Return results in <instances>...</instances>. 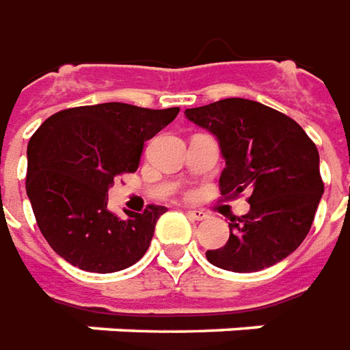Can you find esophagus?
I'll return each mask as SVG.
<instances>
[{
    "label": "esophagus",
    "instance_id": "34e87169",
    "mask_svg": "<svg viewBox=\"0 0 350 350\" xmlns=\"http://www.w3.org/2000/svg\"><path fill=\"white\" fill-rule=\"evenodd\" d=\"M187 215L192 220H198V222H202V220L209 219V215H207L205 211H200V209H188Z\"/></svg>",
    "mask_w": 350,
    "mask_h": 350
}]
</instances>
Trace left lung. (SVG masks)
I'll list each match as a JSON object with an SVG mask.
<instances>
[{"label":"left lung","instance_id":"obj_1","mask_svg":"<svg viewBox=\"0 0 350 350\" xmlns=\"http://www.w3.org/2000/svg\"><path fill=\"white\" fill-rule=\"evenodd\" d=\"M185 115L219 141L226 160L222 196L250 192V211L228 222L230 239L207 250V260L220 269L250 273L286 258L309 234L324 194L313 141L290 116L243 98L187 109Z\"/></svg>","mask_w":350,"mask_h":350}]
</instances>
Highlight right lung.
<instances>
[{"mask_svg": "<svg viewBox=\"0 0 350 350\" xmlns=\"http://www.w3.org/2000/svg\"><path fill=\"white\" fill-rule=\"evenodd\" d=\"M179 107L100 103L49 116L28 143V192L52 250L84 271L113 273L143 258L162 205L120 219L107 209L116 175L137 170L145 141L175 120Z\"/></svg>", "mask_w": 350, "mask_h": 350, "instance_id": "add662e5", "label": "right lung"}]
</instances>
